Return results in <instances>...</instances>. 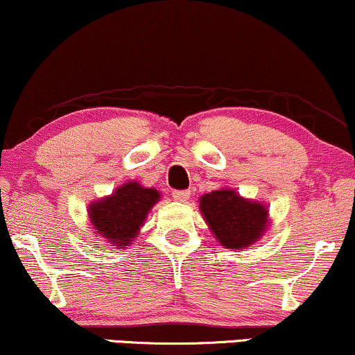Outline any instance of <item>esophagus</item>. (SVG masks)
I'll list each match as a JSON object with an SVG mask.
<instances>
[{
  "instance_id": "obj_1",
  "label": "esophagus",
  "mask_w": 355,
  "mask_h": 355,
  "mask_svg": "<svg viewBox=\"0 0 355 355\" xmlns=\"http://www.w3.org/2000/svg\"><path fill=\"white\" fill-rule=\"evenodd\" d=\"M189 197H191V191H174L173 198L178 202H187Z\"/></svg>"
}]
</instances>
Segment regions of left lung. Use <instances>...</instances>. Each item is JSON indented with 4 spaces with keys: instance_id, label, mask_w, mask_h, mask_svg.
Instances as JSON below:
<instances>
[{
    "instance_id": "left-lung-1",
    "label": "left lung",
    "mask_w": 355,
    "mask_h": 355,
    "mask_svg": "<svg viewBox=\"0 0 355 355\" xmlns=\"http://www.w3.org/2000/svg\"><path fill=\"white\" fill-rule=\"evenodd\" d=\"M198 202L203 220L225 249L250 247L268 230V210L263 203L241 197L232 189L211 191Z\"/></svg>"
}]
</instances>
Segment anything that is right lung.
Instances as JSON below:
<instances>
[{"label":"right lung","mask_w":355,"mask_h":355,"mask_svg":"<svg viewBox=\"0 0 355 355\" xmlns=\"http://www.w3.org/2000/svg\"><path fill=\"white\" fill-rule=\"evenodd\" d=\"M158 200L157 189H147L135 181L125 182L110 197L90 203V223L108 244L125 247L139 236L140 226Z\"/></svg>","instance_id":"add662e5"}]
</instances>
